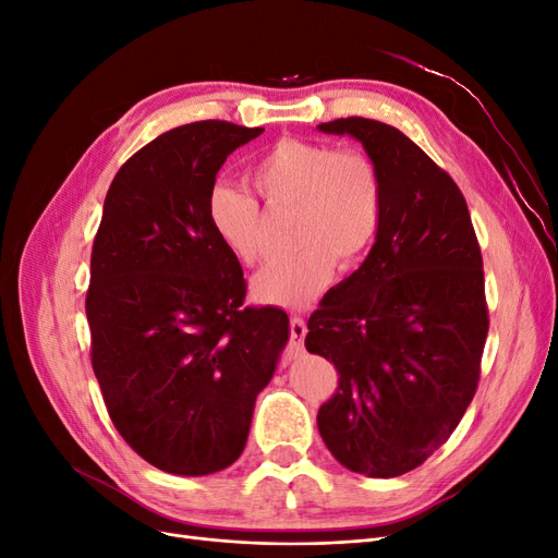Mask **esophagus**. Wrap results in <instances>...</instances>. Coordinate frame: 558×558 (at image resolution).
<instances>
[{
    "mask_svg": "<svg viewBox=\"0 0 558 558\" xmlns=\"http://www.w3.org/2000/svg\"><path fill=\"white\" fill-rule=\"evenodd\" d=\"M291 340H289V351L291 356H298V353L305 351V335H307V324L300 316H291Z\"/></svg>",
    "mask_w": 558,
    "mask_h": 558,
    "instance_id": "obj_1",
    "label": "esophagus"
}]
</instances>
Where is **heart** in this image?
Here are the masks:
<instances>
[{
    "mask_svg": "<svg viewBox=\"0 0 558 558\" xmlns=\"http://www.w3.org/2000/svg\"><path fill=\"white\" fill-rule=\"evenodd\" d=\"M248 181L269 211H291L293 248L253 277L267 305L302 307L335 275L356 267L373 248L384 214V179L361 148L279 140L251 165ZM207 221L230 256L251 265L260 256V207L251 195L218 183L207 195Z\"/></svg>",
    "mask_w": 558,
    "mask_h": 558,
    "instance_id": "1",
    "label": "heart"
}]
</instances>
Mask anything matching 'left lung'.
I'll return each instance as SVG.
<instances>
[{
  "mask_svg": "<svg viewBox=\"0 0 558 558\" xmlns=\"http://www.w3.org/2000/svg\"><path fill=\"white\" fill-rule=\"evenodd\" d=\"M384 179L373 251L310 316L305 347L335 363L316 424L330 453L367 477H398L440 449L475 398L488 332L484 267L465 197L410 137L349 116Z\"/></svg>",
  "mask_w": 558,
  "mask_h": 558,
  "instance_id": "1",
  "label": "left lung"
}]
</instances>
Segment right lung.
I'll return each instance as SVG.
<instances>
[{
  "instance_id": "add662e5",
  "label": "right lung",
  "mask_w": 558,
  "mask_h": 558,
  "mask_svg": "<svg viewBox=\"0 0 558 558\" xmlns=\"http://www.w3.org/2000/svg\"><path fill=\"white\" fill-rule=\"evenodd\" d=\"M263 128L197 121L160 134L113 177L90 256V363L107 412L144 461L218 472L244 451L289 316L244 305L242 265L218 244L207 195Z\"/></svg>"
}]
</instances>
